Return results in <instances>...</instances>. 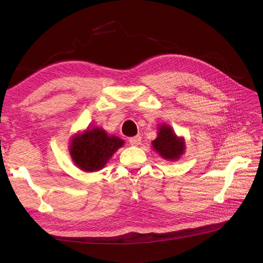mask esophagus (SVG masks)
Here are the masks:
<instances>
[{
    "mask_svg": "<svg viewBox=\"0 0 263 263\" xmlns=\"http://www.w3.org/2000/svg\"><path fill=\"white\" fill-rule=\"evenodd\" d=\"M128 141H129V144L132 146H138V145H140V142H141V137L140 136H135V137L129 138Z\"/></svg>",
    "mask_w": 263,
    "mask_h": 263,
    "instance_id": "obj_1",
    "label": "esophagus"
}]
</instances>
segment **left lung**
Here are the masks:
<instances>
[{
  "label": "left lung",
  "instance_id": "obj_1",
  "mask_svg": "<svg viewBox=\"0 0 263 263\" xmlns=\"http://www.w3.org/2000/svg\"><path fill=\"white\" fill-rule=\"evenodd\" d=\"M151 145L159 156L169 161H178L185 151L184 138L179 137L172 127L166 124L158 127V136Z\"/></svg>",
  "mask_w": 263,
  "mask_h": 263
}]
</instances>
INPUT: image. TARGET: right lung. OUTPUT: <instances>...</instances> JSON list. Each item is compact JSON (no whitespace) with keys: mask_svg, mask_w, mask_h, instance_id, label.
I'll return each mask as SVG.
<instances>
[{"mask_svg":"<svg viewBox=\"0 0 263 263\" xmlns=\"http://www.w3.org/2000/svg\"><path fill=\"white\" fill-rule=\"evenodd\" d=\"M124 140L108 135L100 127H87L71 138L69 153L79 169L84 172H95L103 169L116 151L123 147Z\"/></svg>","mask_w":263,"mask_h":263,"instance_id":"obj_1","label":"right lung"}]
</instances>
